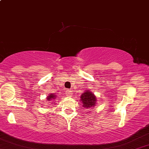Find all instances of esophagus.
<instances>
[{
  "label": "esophagus",
  "mask_w": 149,
  "mask_h": 149,
  "mask_svg": "<svg viewBox=\"0 0 149 149\" xmlns=\"http://www.w3.org/2000/svg\"><path fill=\"white\" fill-rule=\"evenodd\" d=\"M66 95H67V96H69V97H70V96H72V92H71V91L67 90V92H66Z\"/></svg>",
  "instance_id": "esophagus-1"
}]
</instances>
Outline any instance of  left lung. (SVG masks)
Returning a JSON list of instances; mask_svg holds the SVG:
<instances>
[{
    "label": "left lung",
    "mask_w": 149,
    "mask_h": 149,
    "mask_svg": "<svg viewBox=\"0 0 149 149\" xmlns=\"http://www.w3.org/2000/svg\"><path fill=\"white\" fill-rule=\"evenodd\" d=\"M80 98H81L80 101L82 102V107H85V108L93 107L96 104V96L89 90H87L86 92L82 93Z\"/></svg>",
    "instance_id": "obj_1"
}]
</instances>
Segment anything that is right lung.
<instances>
[{
    "instance_id": "right-lung-1",
    "label": "right lung",
    "mask_w": 149,
    "mask_h": 149,
    "mask_svg": "<svg viewBox=\"0 0 149 149\" xmlns=\"http://www.w3.org/2000/svg\"><path fill=\"white\" fill-rule=\"evenodd\" d=\"M56 97H57V96L55 94H51L47 96L46 99H47V101H53V100H55V98H56Z\"/></svg>"
}]
</instances>
